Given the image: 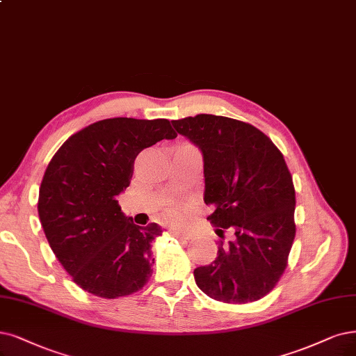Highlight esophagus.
Here are the masks:
<instances>
[{
  "label": "esophagus",
  "mask_w": 356,
  "mask_h": 356,
  "mask_svg": "<svg viewBox=\"0 0 356 356\" xmlns=\"http://www.w3.org/2000/svg\"><path fill=\"white\" fill-rule=\"evenodd\" d=\"M170 234L173 236V238H177V239H189L191 234L186 233V232H179V230H171Z\"/></svg>",
  "instance_id": "1"
}]
</instances>
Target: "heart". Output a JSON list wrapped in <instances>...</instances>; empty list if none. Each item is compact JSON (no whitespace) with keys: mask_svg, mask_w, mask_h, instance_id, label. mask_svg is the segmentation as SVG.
Returning a JSON list of instances; mask_svg holds the SVG:
<instances>
[{"mask_svg":"<svg viewBox=\"0 0 356 356\" xmlns=\"http://www.w3.org/2000/svg\"><path fill=\"white\" fill-rule=\"evenodd\" d=\"M171 216H175V214H171Z\"/></svg>","mask_w":356,"mask_h":356,"instance_id":"1","label":"heart"}]
</instances>
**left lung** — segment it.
<instances>
[{
    "label": "left lung",
    "instance_id": "obj_1",
    "mask_svg": "<svg viewBox=\"0 0 356 356\" xmlns=\"http://www.w3.org/2000/svg\"><path fill=\"white\" fill-rule=\"evenodd\" d=\"M202 152L207 217L221 239L217 258L195 268L201 291L226 304L270 293L287 267L296 234L295 188L283 154L261 130L234 118L198 114L171 120Z\"/></svg>",
    "mask_w": 356,
    "mask_h": 356
}]
</instances>
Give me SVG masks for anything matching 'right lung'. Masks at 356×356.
Returning a JSON list of instances; mask_svg holds the SVG:
<instances>
[{"label": "right lung", "instance_id": "obj_1", "mask_svg": "<svg viewBox=\"0 0 356 356\" xmlns=\"http://www.w3.org/2000/svg\"><path fill=\"white\" fill-rule=\"evenodd\" d=\"M176 136L167 118H105L72 135L49 161L39 220L52 252L88 293L115 299L149 280L151 243L163 230L134 225L117 196L130 185L138 154Z\"/></svg>", "mask_w": 356, "mask_h": 356}]
</instances>
